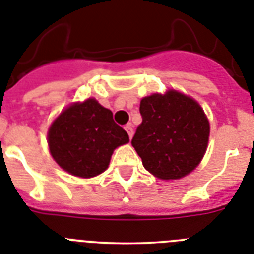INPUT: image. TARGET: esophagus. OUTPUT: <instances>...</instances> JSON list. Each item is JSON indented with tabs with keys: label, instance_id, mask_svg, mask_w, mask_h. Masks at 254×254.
I'll use <instances>...</instances> for the list:
<instances>
[{
	"label": "esophagus",
	"instance_id": "obj_1",
	"mask_svg": "<svg viewBox=\"0 0 254 254\" xmlns=\"http://www.w3.org/2000/svg\"><path fill=\"white\" fill-rule=\"evenodd\" d=\"M125 129H126V131H127V133H128L129 139H132V136H133V128H132L131 123H128V125H126Z\"/></svg>",
	"mask_w": 254,
	"mask_h": 254
}]
</instances>
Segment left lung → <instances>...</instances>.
<instances>
[{
    "label": "left lung",
    "instance_id": "8db88e82",
    "mask_svg": "<svg viewBox=\"0 0 254 254\" xmlns=\"http://www.w3.org/2000/svg\"><path fill=\"white\" fill-rule=\"evenodd\" d=\"M140 114L142 122L131 142L149 173L173 180L197 166L210 132L197 102L177 91L152 94L141 100Z\"/></svg>",
    "mask_w": 254,
    "mask_h": 254
}]
</instances>
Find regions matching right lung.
<instances>
[{"label": "right lung", "mask_w": 254, "mask_h": 254, "mask_svg": "<svg viewBox=\"0 0 254 254\" xmlns=\"http://www.w3.org/2000/svg\"><path fill=\"white\" fill-rule=\"evenodd\" d=\"M113 113L94 98L71 105L50 126L48 144L56 162L75 177L92 178L108 169L117 146L128 142Z\"/></svg>", "instance_id": "1"}]
</instances>
